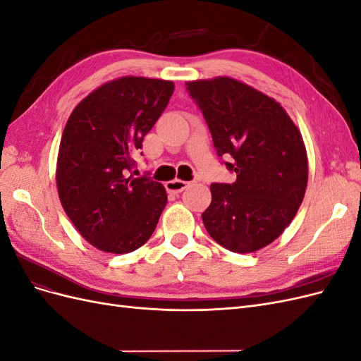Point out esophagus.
<instances>
[{
    "label": "esophagus",
    "mask_w": 361,
    "mask_h": 361,
    "mask_svg": "<svg viewBox=\"0 0 361 361\" xmlns=\"http://www.w3.org/2000/svg\"><path fill=\"white\" fill-rule=\"evenodd\" d=\"M187 187H188V182L180 180V179H173V180L166 182L167 191H169V192H174V194H178V192L183 191Z\"/></svg>",
    "instance_id": "34e87169"
}]
</instances>
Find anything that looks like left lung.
<instances>
[{"mask_svg":"<svg viewBox=\"0 0 361 361\" xmlns=\"http://www.w3.org/2000/svg\"><path fill=\"white\" fill-rule=\"evenodd\" d=\"M233 183H212L202 220L212 239L233 253H253L285 232L302 203L309 179L300 129L276 99L231 78L188 81Z\"/></svg>","mask_w":361,"mask_h":361,"instance_id":"1","label":"left lung"}]
</instances>
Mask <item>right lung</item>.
Returning a JSON list of instances; mask_svg holds the SVG:
<instances>
[{"label":"right lung","mask_w":361,"mask_h":361,"mask_svg":"<svg viewBox=\"0 0 361 361\" xmlns=\"http://www.w3.org/2000/svg\"><path fill=\"white\" fill-rule=\"evenodd\" d=\"M173 90V81L122 76L87 94L64 126L59 197L80 235L105 253H130L147 243L167 204L162 183L128 170Z\"/></svg>","instance_id":"obj_1"}]
</instances>
